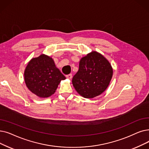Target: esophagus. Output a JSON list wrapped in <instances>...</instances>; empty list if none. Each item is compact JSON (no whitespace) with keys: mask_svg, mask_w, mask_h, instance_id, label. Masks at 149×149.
Listing matches in <instances>:
<instances>
[{"mask_svg":"<svg viewBox=\"0 0 149 149\" xmlns=\"http://www.w3.org/2000/svg\"><path fill=\"white\" fill-rule=\"evenodd\" d=\"M66 78L68 79H69V80L72 79V75L71 74H69V75H66Z\"/></svg>","mask_w":149,"mask_h":149,"instance_id":"34e87169","label":"esophagus"}]
</instances>
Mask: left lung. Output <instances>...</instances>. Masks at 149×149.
I'll return each instance as SVG.
<instances>
[{"instance_id": "obj_1", "label": "left lung", "mask_w": 149, "mask_h": 149, "mask_svg": "<svg viewBox=\"0 0 149 149\" xmlns=\"http://www.w3.org/2000/svg\"><path fill=\"white\" fill-rule=\"evenodd\" d=\"M113 73L109 62L102 54L93 51L81 58L79 69L72 78V85L83 97L92 99L105 91Z\"/></svg>"}]
</instances>
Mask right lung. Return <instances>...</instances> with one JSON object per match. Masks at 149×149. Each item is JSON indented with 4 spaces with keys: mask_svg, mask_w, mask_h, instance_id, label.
Instances as JSON below:
<instances>
[{
    "mask_svg": "<svg viewBox=\"0 0 149 149\" xmlns=\"http://www.w3.org/2000/svg\"><path fill=\"white\" fill-rule=\"evenodd\" d=\"M66 77L51 57L42 54L32 58L24 71V80L30 91L39 97L46 98L55 93L61 80Z\"/></svg>",
    "mask_w": 149,
    "mask_h": 149,
    "instance_id": "obj_1",
    "label": "right lung"
}]
</instances>
